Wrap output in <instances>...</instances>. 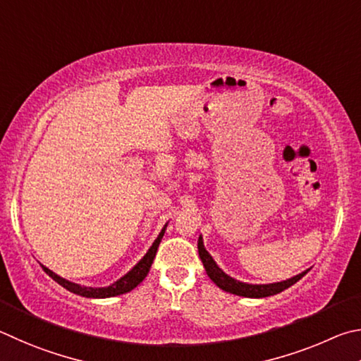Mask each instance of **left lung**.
<instances>
[{
    "instance_id": "obj_1",
    "label": "left lung",
    "mask_w": 361,
    "mask_h": 361,
    "mask_svg": "<svg viewBox=\"0 0 361 361\" xmlns=\"http://www.w3.org/2000/svg\"><path fill=\"white\" fill-rule=\"evenodd\" d=\"M198 254L201 262H203V267L206 269L209 279L216 283L219 288L225 290V292L238 295V296H245V298H267V296L271 295H277L283 292V290L292 287L293 283L298 282L302 276H305L309 269L302 271V273L296 274L293 277H290L287 281H281V282H273V283H247V282H241L235 279L225 273V271L219 267L216 260L211 257L209 252L206 250L204 243H203V236L200 235L198 238Z\"/></svg>"
}]
</instances>
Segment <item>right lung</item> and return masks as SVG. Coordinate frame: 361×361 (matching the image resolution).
Returning a JSON list of instances; mask_svg holds the SVG:
<instances>
[{"instance_id":"obj_1","label":"right lung","mask_w":361,"mask_h":361,"mask_svg":"<svg viewBox=\"0 0 361 361\" xmlns=\"http://www.w3.org/2000/svg\"><path fill=\"white\" fill-rule=\"evenodd\" d=\"M166 226H168V224L163 226L160 235L157 236L154 244H152L150 249L147 250V254H145L141 258V260H139L135 264V267H133L128 271V273L123 274L122 277H120V279H117L116 282L111 283V286H107V287H85V286H80V283H75V282H71L68 279H63V277H60L59 274H55L54 271H50L47 267H44V264H41V267L50 277H52L55 282H59L63 288L69 290L71 293L85 296V298H111V296L128 293V292H131L133 288H136L139 283H141L145 279V276L149 274L150 267H152V263H154V258H155V254L158 250V245H160L164 231H166Z\"/></svg>"}]
</instances>
